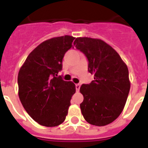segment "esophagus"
<instances>
[{"mask_svg":"<svg viewBox=\"0 0 148 148\" xmlns=\"http://www.w3.org/2000/svg\"><path fill=\"white\" fill-rule=\"evenodd\" d=\"M80 88V85L79 83L77 84H75V90H76V92H79V90Z\"/></svg>","mask_w":148,"mask_h":148,"instance_id":"obj_1","label":"esophagus"}]
</instances>
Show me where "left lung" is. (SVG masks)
Returning a JSON list of instances; mask_svg holds the SVG:
<instances>
[{
	"mask_svg": "<svg viewBox=\"0 0 148 148\" xmlns=\"http://www.w3.org/2000/svg\"><path fill=\"white\" fill-rule=\"evenodd\" d=\"M74 45L88 60V71L94 74L90 84H82L81 112L86 121L105 126L120 116L125 106L130 83L127 66L106 42L97 38H77Z\"/></svg>",
	"mask_w": 148,
	"mask_h": 148,
	"instance_id": "1",
	"label": "left lung"
}]
</instances>
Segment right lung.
I'll list each match as a JSON object with an SVG mask.
<instances>
[{"label": "right lung", "mask_w": 148, "mask_h": 148, "mask_svg": "<svg viewBox=\"0 0 148 148\" xmlns=\"http://www.w3.org/2000/svg\"><path fill=\"white\" fill-rule=\"evenodd\" d=\"M74 39L65 35L45 41L28 55L18 73L21 103L28 115L42 126L56 127L66 120L75 86L57 74Z\"/></svg>", "instance_id": "obj_1"}]
</instances>
